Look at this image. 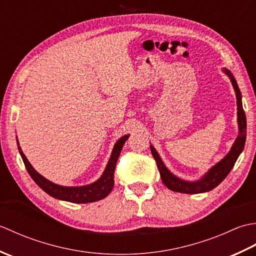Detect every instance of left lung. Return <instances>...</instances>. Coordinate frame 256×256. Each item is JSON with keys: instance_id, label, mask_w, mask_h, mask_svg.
Returning <instances> with one entry per match:
<instances>
[{"instance_id": "left-lung-1", "label": "left lung", "mask_w": 256, "mask_h": 256, "mask_svg": "<svg viewBox=\"0 0 256 256\" xmlns=\"http://www.w3.org/2000/svg\"><path fill=\"white\" fill-rule=\"evenodd\" d=\"M222 72H224L228 77L230 78L233 89L236 91V106H238V138L234 140V143H233L229 153H228L219 162H216L214 166H212L202 177L196 182L184 180V179L174 175L172 172L168 170V168L165 166L164 162H162L158 153H157L156 150L154 148V146L150 145L152 155H153V157L157 162V167H158L162 182H164V184L168 189L172 190V192H182V194H201V192H210V190L216 188L228 176V174L231 172L233 166L236 164L238 157L242 153L244 145H246V118L242 106L241 91L238 89V86L236 84L234 76L231 74L230 70L224 68L222 69Z\"/></svg>"}]
</instances>
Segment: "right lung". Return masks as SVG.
Returning <instances> with one entry per match:
<instances>
[{
    "mask_svg": "<svg viewBox=\"0 0 256 256\" xmlns=\"http://www.w3.org/2000/svg\"><path fill=\"white\" fill-rule=\"evenodd\" d=\"M130 135H124L116 143L112 150V154L108 160L104 172L101 175V177L96 180L94 182L86 184V186H77V187H66L60 186V184H54L50 180H48L44 176H42L40 172H37L34 167L30 165L28 160L26 158L23 150H22L20 143L18 140V146L20 154L22 156V160L24 162V165L26 167L27 172L30 175L38 186H40L46 194H48L52 197L69 201V202L74 204H88V202H94V201L101 200L106 198V196L111 192L114 186V170H116V162L121 153L123 145L125 140L128 138Z\"/></svg>",
    "mask_w": 256,
    "mask_h": 256,
    "instance_id": "obj_1",
    "label": "right lung"
}]
</instances>
